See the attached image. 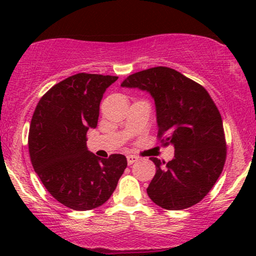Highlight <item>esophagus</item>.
Segmentation results:
<instances>
[{
	"instance_id": "esophagus-1",
	"label": "esophagus",
	"mask_w": 256,
	"mask_h": 256,
	"mask_svg": "<svg viewBox=\"0 0 256 256\" xmlns=\"http://www.w3.org/2000/svg\"><path fill=\"white\" fill-rule=\"evenodd\" d=\"M138 160V156H134V155H128L127 156V162H128L129 166H132V164L135 163Z\"/></svg>"
}]
</instances>
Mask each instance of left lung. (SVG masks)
<instances>
[{
    "instance_id": "8db88e82",
    "label": "left lung",
    "mask_w": 256,
    "mask_h": 256,
    "mask_svg": "<svg viewBox=\"0 0 256 256\" xmlns=\"http://www.w3.org/2000/svg\"><path fill=\"white\" fill-rule=\"evenodd\" d=\"M122 87L146 90L156 106L163 146L172 144L169 162L152 160L156 174L146 194L156 205L180 211L197 204L216 184L226 160V141L218 108L204 87L164 66L129 76Z\"/></svg>"
}]
</instances>
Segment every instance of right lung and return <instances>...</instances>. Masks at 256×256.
Masks as SVG:
<instances>
[{
    "instance_id": "1",
    "label": "right lung",
    "mask_w": 256,
    "mask_h": 256,
    "mask_svg": "<svg viewBox=\"0 0 256 256\" xmlns=\"http://www.w3.org/2000/svg\"><path fill=\"white\" fill-rule=\"evenodd\" d=\"M116 80L90 73L68 76L40 98L31 118L28 144L34 169L52 197L76 211L104 204L127 168L121 154L100 158L86 146L104 90Z\"/></svg>"
}]
</instances>
